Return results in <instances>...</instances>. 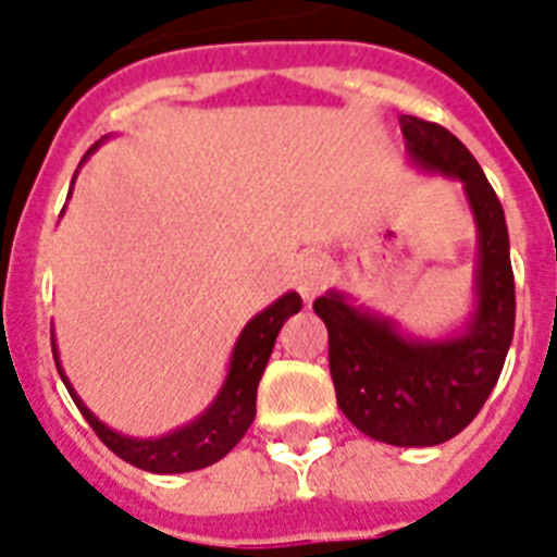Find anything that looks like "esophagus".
I'll return each mask as SVG.
<instances>
[{"instance_id":"34e87169","label":"esophagus","mask_w":557,"mask_h":557,"mask_svg":"<svg viewBox=\"0 0 557 557\" xmlns=\"http://www.w3.org/2000/svg\"><path fill=\"white\" fill-rule=\"evenodd\" d=\"M326 284H330L326 261L321 259V256H307L296 270V289L301 293L304 301H312L315 296H321L326 289Z\"/></svg>"}]
</instances>
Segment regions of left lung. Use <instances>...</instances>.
<instances>
[{"instance_id":"1","label":"left lung","mask_w":557,"mask_h":557,"mask_svg":"<svg viewBox=\"0 0 557 557\" xmlns=\"http://www.w3.org/2000/svg\"><path fill=\"white\" fill-rule=\"evenodd\" d=\"M400 129L417 169L465 188L479 236L473 312L450 335L414 337L337 289L312 310L330 332V372L346 420L386 445L431 448L465 431L491 397L516 326V282L505 208L476 157L440 123L400 115Z\"/></svg>"}]
</instances>
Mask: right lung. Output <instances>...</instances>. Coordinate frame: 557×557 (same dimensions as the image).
I'll return each instance as SVG.
<instances>
[{
    "instance_id": "right-lung-1",
    "label": "right lung",
    "mask_w": 557,
    "mask_h": 557,
    "mask_svg": "<svg viewBox=\"0 0 557 557\" xmlns=\"http://www.w3.org/2000/svg\"><path fill=\"white\" fill-rule=\"evenodd\" d=\"M95 149H89L87 154H92ZM298 310H301V296L298 293H284L278 301L270 304L268 310H261L259 315L250 318L242 335L236 337V346L231 351V366H227V377L222 383L220 394L213 397L211 406L197 420L185 422V425L174 428V431L163 436H154V440H137V436L117 434L107 422L98 420L84 406L78 394H75L73 383L66 380L55 341H52V358H55V369H59L73 403L78 406L84 420L92 425L98 440L112 454H117L123 462L135 465V468L149 470V473H188V470H199L220 462L222 456L231 454L236 448V442L247 434V428H250L256 417V388H259V380L264 374V366H268L270 351L275 346V337L282 332L284 321L289 315H296Z\"/></svg>"
}]
</instances>
